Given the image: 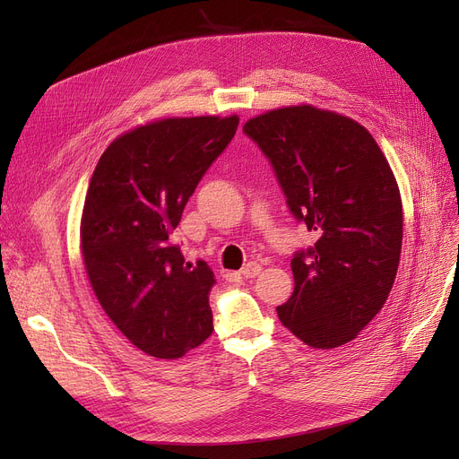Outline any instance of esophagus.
Masks as SVG:
<instances>
[{"label": "esophagus", "mask_w": 459, "mask_h": 459, "mask_svg": "<svg viewBox=\"0 0 459 459\" xmlns=\"http://www.w3.org/2000/svg\"><path fill=\"white\" fill-rule=\"evenodd\" d=\"M260 272H262V266H260L258 262H249V264H246V266L242 268V275H244L246 279H253V277H256Z\"/></svg>", "instance_id": "obj_1"}]
</instances>
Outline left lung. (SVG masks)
I'll use <instances>...</instances> for the list:
<instances>
[{"instance_id":"left-lung-1","label":"left lung","mask_w":459,"mask_h":459,"mask_svg":"<svg viewBox=\"0 0 459 459\" xmlns=\"http://www.w3.org/2000/svg\"><path fill=\"white\" fill-rule=\"evenodd\" d=\"M244 132L272 161L286 203L318 239L294 255L281 324L310 348L348 344L387 301L403 213L393 169L353 118L310 104L249 118Z\"/></svg>"}]
</instances>
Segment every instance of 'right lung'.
<instances>
[{
  "label": "right lung",
  "instance_id": "1",
  "mask_svg": "<svg viewBox=\"0 0 459 459\" xmlns=\"http://www.w3.org/2000/svg\"><path fill=\"white\" fill-rule=\"evenodd\" d=\"M239 118L169 117L111 141L87 189L80 242L89 282L126 339L158 359H178L213 331L206 262L169 242L186 203Z\"/></svg>",
  "mask_w": 459,
  "mask_h": 459
}]
</instances>
